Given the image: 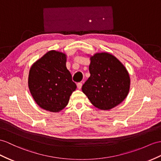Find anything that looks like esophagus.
I'll list each match as a JSON object with an SVG mask.
<instances>
[{"label": "esophagus", "mask_w": 161, "mask_h": 161, "mask_svg": "<svg viewBox=\"0 0 161 161\" xmlns=\"http://www.w3.org/2000/svg\"><path fill=\"white\" fill-rule=\"evenodd\" d=\"M77 87L78 89H80L82 87V83H77Z\"/></svg>", "instance_id": "esophagus-1"}]
</instances>
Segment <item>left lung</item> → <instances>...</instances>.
Segmentation results:
<instances>
[{"mask_svg": "<svg viewBox=\"0 0 161 161\" xmlns=\"http://www.w3.org/2000/svg\"><path fill=\"white\" fill-rule=\"evenodd\" d=\"M90 75L82 87L94 107L111 110L126 99L130 78L125 66L113 54L103 52L89 56Z\"/></svg>", "mask_w": 161, "mask_h": 161, "instance_id": "1", "label": "left lung"}]
</instances>
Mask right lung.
<instances>
[{
	"label": "right lung",
	"instance_id": "add662e5",
	"mask_svg": "<svg viewBox=\"0 0 161 161\" xmlns=\"http://www.w3.org/2000/svg\"><path fill=\"white\" fill-rule=\"evenodd\" d=\"M67 55L50 50L31 65L28 77L30 93L37 104L46 111L58 113L68 105L76 89L66 68Z\"/></svg>",
	"mask_w": 161,
	"mask_h": 161
}]
</instances>
